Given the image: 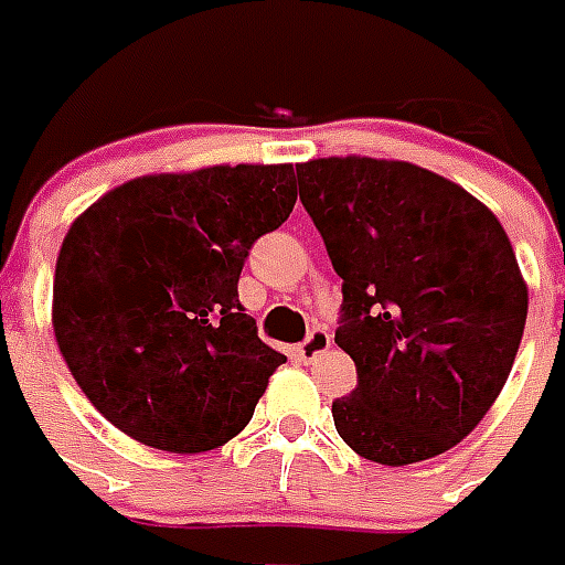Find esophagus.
I'll return each mask as SVG.
<instances>
[{
    "label": "esophagus",
    "mask_w": 565,
    "mask_h": 565,
    "mask_svg": "<svg viewBox=\"0 0 565 565\" xmlns=\"http://www.w3.org/2000/svg\"><path fill=\"white\" fill-rule=\"evenodd\" d=\"M331 349V334H328L326 328H313L308 334V340L299 345V354L301 361H317L319 354H326Z\"/></svg>",
    "instance_id": "1"
}]
</instances>
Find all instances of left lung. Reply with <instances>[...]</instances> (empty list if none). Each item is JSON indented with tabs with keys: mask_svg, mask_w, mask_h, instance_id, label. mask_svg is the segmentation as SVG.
<instances>
[{
	"mask_svg": "<svg viewBox=\"0 0 565 565\" xmlns=\"http://www.w3.org/2000/svg\"><path fill=\"white\" fill-rule=\"evenodd\" d=\"M343 305L334 343L358 386L331 404L366 460L407 466L457 446L499 398L527 319V287L495 213L407 161L296 167Z\"/></svg>",
	"mask_w": 565,
	"mask_h": 565,
	"instance_id": "1",
	"label": "left lung"
}]
</instances>
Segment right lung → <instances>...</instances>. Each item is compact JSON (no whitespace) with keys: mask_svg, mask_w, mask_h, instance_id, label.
<instances>
[{"mask_svg":"<svg viewBox=\"0 0 565 565\" xmlns=\"http://www.w3.org/2000/svg\"><path fill=\"white\" fill-rule=\"evenodd\" d=\"M292 204V163H237L126 181L70 225L52 328L110 425L175 455L246 428L287 358L257 337L237 281Z\"/></svg>","mask_w":565,"mask_h":565,"instance_id":"1","label":"right lung"}]
</instances>
